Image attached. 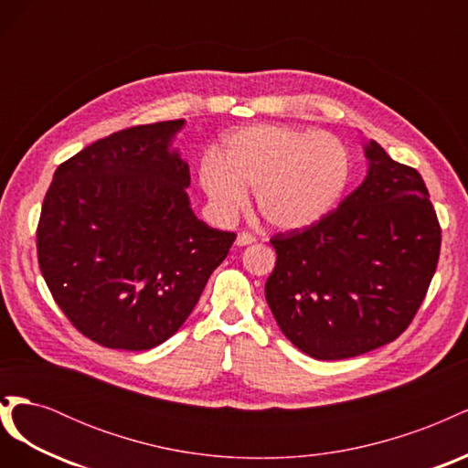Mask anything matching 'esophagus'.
<instances>
[{
	"label": "esophagus",
	"instance_id": "1",
	"mask_svg": "<svg viewBox=\"0 0 468 468\" xmlns=\"http://www.w3.org/2000/svg\"><path fill=\"white\" fill-rule=\"evenodd\" d=\"M253 242H256V238H253L251 234H248V232H239L236 236V246H250Z\"/></svg>",
	"mask_w": 468,
	"mask_h": 468
}]
</instances>
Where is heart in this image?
Wrapping results in <instances>:
<instances>
[{"label": "heart", "mask_w": 468, "mask_h": 468, "mask_svg": "<svg viewBox=\"0 0 468 468\" xmlns=\"http://www.w3.org/2000/svg\"><path fill=\"white\" fill-rule=\"evenodd\" d=\"M351 179V154L335 134L289 124H251L226 134L218 155L207 154L199 183L208 203L229 218L253 189L263 220L282 232L325 218Z\"/></svg>", "instance_id": "obj_1"}]
</instances>
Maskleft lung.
<instances>
[{
	"label": "left lung",
	"mask_w": 468,
	"mask_h": 468,
	"mask_svg": "<svg viewBox=\"0 0 468 468\" xmlns=\"http://www.w3.org/2000/svg\"><path fill=\"white\" fill-rule=\"evenodd\" d=\"M367 176L335 210L277 234L265 301L289 342L335 361L390 344L416 316L439 260L441 229L421 176L378 143Z\"/></svg>",
	"instance_id": "left-lung-1"
}]
</instances>
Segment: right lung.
<instances>
[{"instance_id": "add662e5", "label": "right lung", "mask_w": 468, "mask_h": 468, "mask_svg": "<svg viewBox=\"0 0 468 468\" xmlns=\"http://www.w3.org/2000/svg\"><path fill=\"white\" fill-rule=\"evenodd\" d=\"M183 124L97 140L58 165L42 203V277L68 320L105 347L144 351L172 337L236 239L195 217L189 165L174 148Z\"/></svg>"}]
</instances>
